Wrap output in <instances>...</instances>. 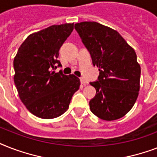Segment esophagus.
<instances>
[{"label":"esophagus","instance_id":"obj_1","mask_svg":"<svg viewBox=\"0 0 157 157\" xmlns=\"http://www.w3.org/2000/svg\"><path fill=\"white\" fill-rule=\"evenodd\" d=\"M81 84H82V85H84V86H86V84L88 83L86 79L83 78V77H82V78H81Z\"/></svg>","mask_w":157,"mask_h":157}]
</instances>
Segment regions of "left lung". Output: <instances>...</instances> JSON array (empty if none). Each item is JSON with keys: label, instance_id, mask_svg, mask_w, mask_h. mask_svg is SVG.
I'll use <instances>...</instances> for the list:
<instances>
[{"label": "left lung", "instance_id": "obj_1", "mask_svg": "<svg viewBox=\"0 0 157 157\" xmlns=\"http://www.w3.org/2000/svg\"><path fill=\"white\" fill-rule=\"evenodd\" d=\"M75 29L89 50L98 81L90 82L96 95L90 111L104 121L121 118L130 111L139 96L141 67L134 50L114 29L96 22H81Z\"/></svg>", "mask_w": 157, "mask_h": 157}]
</instances>
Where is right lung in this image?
<instances>
[{
  "instance_id": "obj_1",
  "label": "right lung",
  "mask_w": 157,
  "mask_h": 157,
  "mask_svg": "<svg viewBox=\"0 0 157 157\" xmlns=\"http://www.w3.org/2000/svg\"><path fill=\"white\" fill-rule=\"evenodd\" d=\"M74 23L52 25L31 34L13 59V81L27 109L42 119H53L68 109L81 81L74 75L55 72L61 66L59 50L73 31Z\"/></svg>"
}]
</instances>
